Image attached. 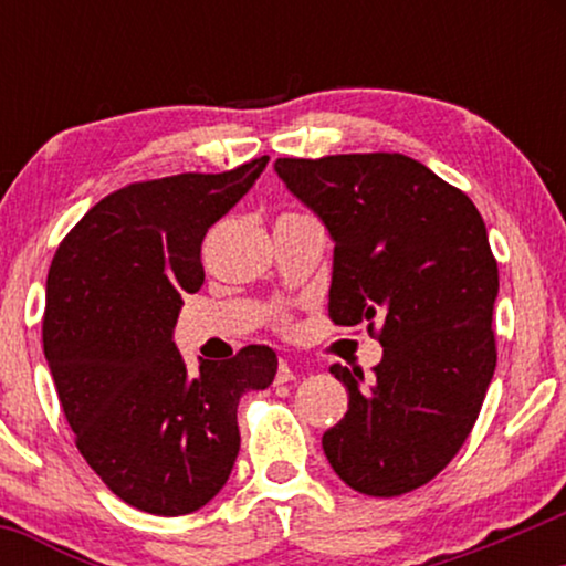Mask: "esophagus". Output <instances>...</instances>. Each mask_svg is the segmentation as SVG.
I'll return each instance as SVG.
<instances>
[{
	"mask_svg": "<svg viewBox=\"0 0 566 566\" xmlns=\"http://www.w3.org/2000/svg\"><path fill=\"white\" fill-rule=\"evenodd\" d=\"M293 378H296L293 368L285 360H281V366H277V374H275V384H291Z\"/></svg>",
	"mask_w": 566,
	"mask_h": 566,
	"instance_id": "1",
	"label": "esophagus"
}]
</instances>
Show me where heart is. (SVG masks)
Masks as SVG:
<instances>
[{"mask_svg":"<svg viewBox=\"0 0 566 566\" xmlns=\"http://www.w3.org/2000/svg\"><path fill=\"white\" fill-rule=\"evenodd\" d=\"M285 216H289V213H285ZM277 322H281V324H285V319H283V316H281V319H277Z\"/></svg>","mask_w":566,"mask_h":566,"instance_id":"1","label":"heart"}]
</instances>
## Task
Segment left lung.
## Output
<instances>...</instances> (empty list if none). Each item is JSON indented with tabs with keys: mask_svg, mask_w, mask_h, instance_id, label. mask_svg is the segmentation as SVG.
Returning a JSON list of instances; mask_svg holds the SVG:
<instances>
[{
	"mask_svg": "<svg viewBox=\"0 0 566 566\" xmlns=\"http://www.w3.org/2000/svg\"><path fill=\"white\" fill-rule=\"evenodd\" d=\"M275 172L335 239L329 319L384 345L363 370L329 368L350 401L324 432L347 486L399 497L467 443L497 366V260L467 192L397 151L275 159Z\"/></svg>",
	"mask_w": 566,
	"mask_h": 566,
	"instance_id": "obj_1",
	"label": "left lung"
}]
</instances>
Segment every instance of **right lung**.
I'll return each instance as SVG.
<instances>
[{
	"label": "right lung",
	"mask_w": 566,
	"mask_h": 566,
	"mask_svg": "<svg viewBox=\"0 0 566 566\" xmlns=\"http://www.w3.org/2000/svg\"><path fill=\"white\" fill-rule=\"evenodd\" d=\"M268 159L130 182L92 206L51 262L43 353L61 409L92 471L144 513L188 515L219 494L239 453V397L275 378L268 345L188 374L172 343L182 296L203 285L206 231Z\"/></svg>",
	"instance_id": "1"
}]
</instances>
